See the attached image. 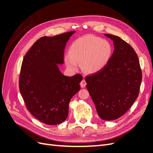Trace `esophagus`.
<instances>
[{
	"label": "esophagus",
	"instance_id": "1",
	"mask_svg": "<svg viewBox=\"0 0 153 153\" xmlns=\"http://www.w3.org/2000/svg\"><path fill=\"white\" fill-rule=\"evenodd\" d=\"M87 85V82L85 80H82L80 82V85L82 87H85Z\"/></svg>",
	"mask_w": 153,
	"mask_h": 153
}]
</instances>
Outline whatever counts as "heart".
I'll use <instances>...</instances> for the list:
<instances>
[{"label":"heart","mask_w":153,"mask_h":153,"mask_svg":"<svg viewBox=\"0 0 153 153\" xmlns=\"http://www.w3.org/2000/svg\"><path fill=\"white\" fill-rule=\"evenodd\" d=\"M112 48L107 40L92 36L76 39L69 48V55L64 57L67 66L76 70L81 64L82 70L96 73L103 69L111 57Z\"/></svg>","instance_id":"1"}]
</instances>
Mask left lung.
I'll list each match as a JSON object with an SVG mask.
<instances>
[{
  "instance_id": "obj_1",
  "label": "left lung",
  "mask_w": 153,
  "mask_h": 153,
  "mask_svg": "<svg viewBox=\"0 0 153 153\" xmlns=\"http://www.w3.org/2000/svg\"><path fill=\"white\" fill-rule=\"evenodd\" d=\"M114 50L106 66L85 77L87 89L97 112L105 121L117 119L131 107L139 94L142 74L135 51L118 36L105 34Z\"/></svg>"
}]
</instances>
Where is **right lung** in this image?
Masks as SVG:
<instances>
[{"instance_id":"right-lung-1","label":"right lung","mask_w":153,"mask_h":153,"mask_svg":"<svg viewBox=\"0 0 153 153\" xmlns=\"http://www.w3.org/2000/svg\"><path fill=\"white\" fill-rule=\"evenodd\" d=\"M75 32L71 31L37 40L23 60L19 88L27 109L48 125L67 119L72 97L80 89V74L64 75L57 64L64 63L66 43Z\"/></svg>"}]
</instances>
